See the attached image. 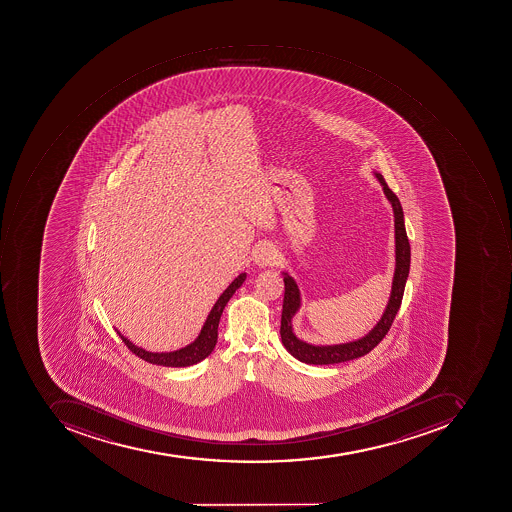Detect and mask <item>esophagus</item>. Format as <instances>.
I'll return each instance as SVG.
<instances>
[{
	"label": "esophagus",
	"instance_id": "esophagus-1",
	"mask_svg": "<svg viewBox=\"0 0 512 512\" xmlns=\"http://www.w3.org/2000/svg\"><path fill=\"white\" fill-rule=\"evenodd\" d=\"M277 249L272 244L263 243L260 246L255 247L254 261L255 265L260 268H266V266H274L277 263Z\"/></svg>",
	"mask_w": 512,
	"mask_h": 512
}]
</instances>
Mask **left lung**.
<instances>
[{
    "instance_id": "8db88e82",
    "label": "left lung",
    "mask_w": 512,
    "mask_h": 512,
    "mask_svg": "<svg viewBox=\"0 0 512 512\" xmlns=\"http://www.w3.org/2000/svg\"><path fill=\"white\" fill-rule=\"evenodd\" d=\"M380 182L385 196L391 202L394 210L395 226V271L392 279L391 296L385 313L381 316L371 332L356 341L335 344V346H314L297 338L293 332V316H296L300 308V291L293 277L288 272H283L285 282V297H283L282 325H280V336L283 346L294 358L307 364H336L344 361L355 360L360 356L371 352L374 347L380 344L389 332L395 314L402 305L403 293H405L406 280H408L409 263H411V247H409L408 235H406L405 221H403V208L399 198L392 193L391 188L386 184L380 173H374Z\"/></svg>"
}]
</instances>
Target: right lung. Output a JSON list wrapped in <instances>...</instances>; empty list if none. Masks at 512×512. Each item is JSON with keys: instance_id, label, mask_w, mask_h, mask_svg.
<instances>
[{"instance_id": "obj_1", "label": "right lung", "mask_w": 512, "mask_h": 512, "mask_svg": "<svg viewBox=\"0 0 512 512\" xmlns=\"http://www.w3.org/2000/svg\"><path fill=\"white\" fill-rule=\"evenodd\" d=\"M244 280H246V274L243 272V274L238 275L237 279L233 280V282L227 286L226 291L219 296V299L216 300V304L213 305L212 311L208 314L207 321H205L198 338L194 339V341L188 344L187 347H184V349L176 350V352H146L145 349L135 346L129 339L124 338L120 332H118V335L123 339L127 349L135 353L141 360L148 361V363L166 367H187L198 364L199 361L205 360V358L213 352V349H215L216 341H218V325L221 314H223L224 307H226L230 297L243 285Z\"/></svg>"}]
</instances>
